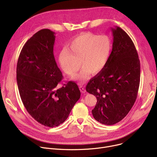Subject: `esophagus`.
Returning a JSON list of instances; mask_svg holds the SVG:
<instances>
[{"label":"esophagus","mask_w":157,"mask_h":157,"mask_svg":"<svg viewBox=\"0 0 157 157\" xmlns=\"http://www.w3.org/2000/svg\"><path fill=\"white\" fill-rule=\"evenodd\" d=\"M79 88L80 91H81L82 93H85V92H86V90H85V86L81 85V86H79Z\"/></svg>","instance_id":"34e87169"}]
</instances>
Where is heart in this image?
Listing matches in <instances>:
<instances>
[{"instance_id":"1","label":"heart","mask_w":157,"mask_h":157,"mask_svg":"<svg viewBox=\"0 0 157 157\" xmlns=\"http://www.w3.org/2000/svg\"><path fill=\"white\" fill-rule=\"evenodd\" d=\"M67 48H63L59 54L61 67L68 75L73 76L80 67V61L81 70L72 79L84 83L93 72L98 73L105 68L112 51V41L107 35L85 32L73 38Z\"/></svg>"}]
</instances>
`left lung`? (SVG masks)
<instances>
[{
  "mask_svg": "<svg viewBox=\"0 0 157 157\" xmlns=\"http://www.w3.org/2000/svg\"><path fill=\"white\" fill-rule=\"evenodd\" d=\"M111 30L113 43L108 62L86 86L97 100L92 111L94 118L107 125L127 116L136 102L140 83V61L133 41L120 27Z\"/></svg>",
  "mask_w": 157,
  "mask_h": 157,
  "instance_id": "obj_1",
  "label": "left lung"
}]
</instances>
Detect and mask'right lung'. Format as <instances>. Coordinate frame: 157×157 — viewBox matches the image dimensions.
Returning a JSON list of instances; mask_svg holds the SVG:
<instances>
[{
    "mask_svg": "<svg viewBox=\"0 0 157 157\" xmlns=\"http://www.w3.org/2000/svg\"><path fill=\"white\" fill-rule=\"evenodd\" d=\"M55 40V32L49 29L36 32L23 46L16 67L25 108L35 120L48 127L63 123L81 95L75 82L58 85L63 76L54 57Z\"/></svg>",
    "mask_w": 157,
    "mask_h": 157,
    "instance_id": "right-lung-1",
    "label": "right lung"
}]
</instances>
